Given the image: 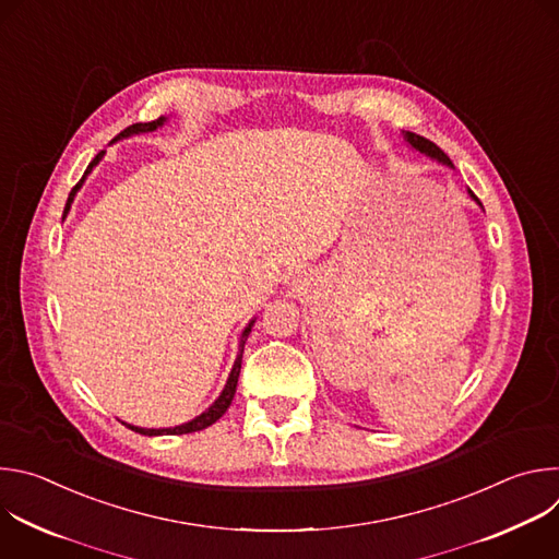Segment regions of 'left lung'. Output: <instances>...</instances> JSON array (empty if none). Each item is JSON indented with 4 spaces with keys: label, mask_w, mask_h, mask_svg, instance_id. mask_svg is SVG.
I'll use <instances>...</instances> for the list:
<instances>
[{
    "label": "left lung",
    "mask_w": 559,
    "mask_h": 559,
    "mask_svg": "<svg viewBox=\"0 0 559 559\" xmlns=\"http://www.w3.org/2000/svg\"><path fill=\"white\" fill-rule=\"evenodd\" d=\"M403 136H405V141L416 150V152H420V154H427L429 158H436L438 164H442V166H449V168H453V164H451V158L433 143V141H429V139H425V136H420V134H414V132H403ZM468 197L483 207V203H480V199H477L471 190H468Z\"/></svg>",
    "instance_id": "1"
}]
</instances>
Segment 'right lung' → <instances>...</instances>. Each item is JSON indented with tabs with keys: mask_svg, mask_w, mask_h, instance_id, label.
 <instances>
[{
	"mask_svg": "<svg viewBox=\"0 0 559 559\" xmlns=\"http://www.w3.org/2000/svg\"><path fill=\"white\" fill-rule=\"evenodd\" d=\"M168 121V117H158V119H154V121H147V123H134V126H130V128H126L119 136H115V141H119V139H128V136H132V134H141V132H154L156 128H162L164 123ZM112 141V143H115ZM104 154H106V150H102L93 162H91V166L86 168V173H84V177H82V181H79L72 190H70V194H68V201H66V207H63V218H66V214L70 212V205H72V201H74V197H76V192L82 190V186H84V181H86V177L93 173V168L102 162L104 158ZM257 323V318H252V321L248 323V328L243 330V334H241V341H238V354H236V360H234V365H231V371H229V376H227V382H225V386H223V391H221V395L216 397V401L201 414V416H197L194 420H190V423H183V425H179V427H168V429H143V427H134V425H126L128 429H132V431H136V433H141V436H181V433H192V431H201V429H207L210 425H214L225 412H227V407L231 405V401H234V393H236V382H238V373H241V362H243V349H246V341H248V336H250V332H252V325Z\"/></svg>",
	"mask_w": 559,
	"mask_h": 559,
	"instance_id": "obj_1",
	"label": "right lung"
}]
</instances>
